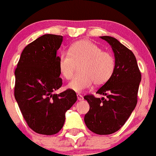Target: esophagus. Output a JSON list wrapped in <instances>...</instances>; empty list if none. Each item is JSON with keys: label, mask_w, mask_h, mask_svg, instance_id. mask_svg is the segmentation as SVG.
Returning a JSON list of instances; mask_svg holds the SVG:
<instances>
[{"label": "esophagus", "mask_w": 156, "mask_h": 156, "mask_svg": "<svg viewBox=\"0 0 156 156\" xmlns=\"http://www.w3.org/2000/svg\"><path fill=\"white\" fill-rule=\"evenodd\" d=\"M77 98H78V101H82L83 100V96L81 95V94H77Z\"/></svg>", "instance_id": "esophagus-1"}]
</instances>
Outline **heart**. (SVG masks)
I'll list each match as a JSON object with an SVG mask.
<instances>
[{
  "label": "heart",
  "mask_w": 156,
  "mask_h": 156,
  "mask_svg": "<svg viewBox=\"0 0 156 156\" xmlns=\"http://www.w3.org/2000/svg\"><path fill=\"white\" fill-rule=\"evenodd\" d=\"M80 74L67 85L68 89L81 93L90 88L94 82L96 86L106 83L115 70L116 62L112 54L102 51L93 42L82 40L70 45L68 52H62L58 56V68L61 75L67 80L79 65Z\"/></svg>",
  "instance_id": "b5f03b06"
}]
</instances>
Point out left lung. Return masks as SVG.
I'll list each match as a JSON object with an SVG mask.
<instances>
[{
  "label": "left lung",
  "instance_id": "left-lung-1",
  "mask_svg": "<svg viewBox=\"0 0 156 156\" xmlns=\"http://www.w3.org/2000/svg\"><path fill=\"white\" fill-rule=\"evenodd\" d=\"M114 53V73L97 94L106 96L101 99L94 95L84 97L90 105L85 115L86 126L98 135H109L125 125L137 104V94L141 81L136 58L132 51L111 36H101Z\"/></svg>",
  "mask_w": 156,
  "mask_h": 156
}]
</instances>
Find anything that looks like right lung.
I'll return each mask as SVG.
<instances>
[{
	"label": "right lung",
	"instance_id": "obj_1",
	"mask_svg": "<svg viewBox=\"0 0 156 156\" xmlns=\"http://www.w3.org/2000/svg\"><path fill=\"white\" fill-rule=\"evenodd\" d=\"M62 36L46 34L26 46L15 70L14 95L23 118L34 132L58 133L65 113L77 101L74 91L53 94L62 86L57 51Z\"/></svg>",
	"mask_w": 156,
	"mask_h": 156
}]
</instances>
